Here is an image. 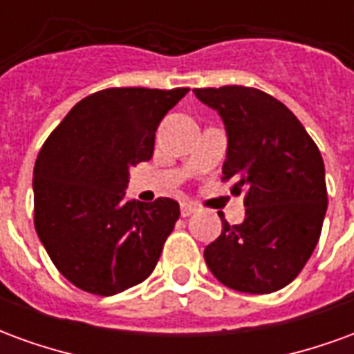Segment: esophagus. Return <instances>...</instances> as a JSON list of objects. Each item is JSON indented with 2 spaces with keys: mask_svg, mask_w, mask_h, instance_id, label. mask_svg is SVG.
I'll list each match as a JSON object with an SVG mask.
<instances>
[{
  "mask_svg": "<svg viewBox=\"0 0 354 354\" xmlns=\"http://www.w3.org/2000/svg\"><path fill=\"white\" fill-rule=\"evenodd\" d=\"M195 210H197V208L193 207V205H189V203H182V205H180V214L184 216V218L192 216Z\"/></svg>",
  "mask_w": 354,
  "mask_h": 354,
  "instance_id": "34e87169",
  "label": "esophagus"
}]
</instances>
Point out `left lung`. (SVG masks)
Returning <instances> with one entry per match:
<instances>
[{
  "mask_svg": "<svg viewBox=\"0 0 354 354\" xmlns=\"http://www.w3.org/2000/svg\"><path fill=\"white\" fill-rule=\"evenodd\" d=\"M227 134L223 180L246 192L245 222H223L205 248L210 273L227 288L271 294L296 279L319 243L326 216L324 161L304 124L258 88H195Z\"/></svg>",
  "mask_w": 354,
  "mask_h": 354,
  "instance_id": "1",
  "label": "left lung"
}]
</instances>
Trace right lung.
I'll return each instance as SVG.
<instances>
[{
	"mask_svg": "<svg viewBox=\"0 0 354 354\" xmlns=\"http://www.w3.org/2000/svg\"><path fill=\"white\" fill-rule=\"evenodd\" d=\"M189 88H106L77 102L34 167L37 237L77 288L113 296L146 281L180 218L176 201L124 199L131 167L149 161L155 131Z\"/></svg>",
	"mask_w": 354,
	"mask_h": 354,
	"instance_id": "obj_1",
	"label": "right lung"
}]
</instances>
